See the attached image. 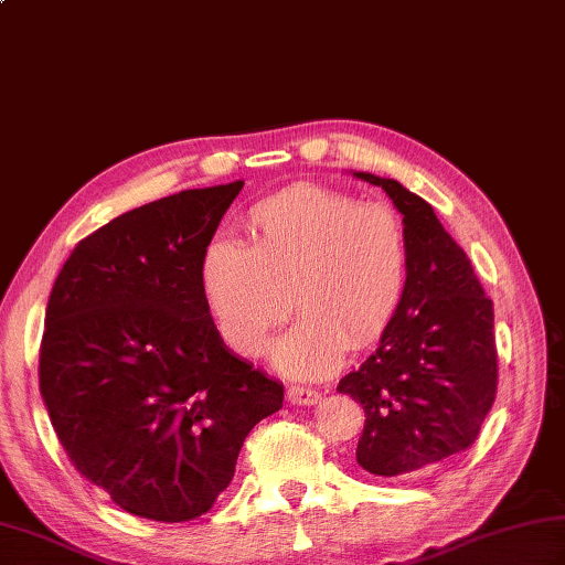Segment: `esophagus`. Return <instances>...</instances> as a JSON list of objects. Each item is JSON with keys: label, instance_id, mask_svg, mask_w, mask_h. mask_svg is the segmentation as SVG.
Returning <instances> with one entry per match:
<instances>
[{"label": "esophagus", "instance_id": "esophagus-1", "mask_svg": "<svg viewBox=\"0 0 565 565\" xmlns=\"http://www.w3.org/2000/svg\"><path fill=\"white\" fill-rule=\"evenodd\" d=\"M286 398H289L294 405H316L320 401V393L306 386H291L286 391Z\"/></svg>", "mask_w": 565, "mask_h": 565}]
</instances>
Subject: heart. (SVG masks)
I'll list each match as a JSON object with an SVG mask.
<instances>
[{
  "instance_id": "obj_1",
  "label": "heart",
  "mask_w": 565,
  "mask_h": 565,
  "mask_svg": "<svg viewBox=\"0 0 565 565\" xmlns=\"http://www.w3.org/2000/svg\"><path fill=\"white\" fill-rule=\"evenodd\" d=\"M249 239L218 235L199 259V291L218 340L262 354L290 296L298 318L271 347L294 376H322L347 350L376 344L401 313L411 245L401 215L322 186H294L257 203Z\"/></svg>"
}]
</instances>
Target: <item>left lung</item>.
Returning a JSON list of instances; mask_svg holds the SVG:
<instances>
[{
  "label": "left lung",
  "mask_w": 565,
  "mask_h": 565,
  "mask_svg": "<svg viewBox=\"0 0 565 565\" xmlns=\"http://www.w3.org/2000/svg\"><path fill=\"white\" fill-rule=\"evenodd\" d=\"M352 174L386 191L403 215L411 279L376 352L338 391L366 413L356 463L403 476L468 449L481 431L498 386L493 303L425 199L395 179Z\"/></svg>",
  "instance_id": "8db88e82"
}]
</instances>
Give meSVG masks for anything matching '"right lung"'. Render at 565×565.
<instances>
[{
    "label": "right lung",
    "mask_w": 565,
    "mask_h": 565,
    "mask_svg": "<svg viewBox=\"0 0 565 565\" xmlns=\"http://www.w3.org/2000/svg\"><path fill=\"white\" fill-rule=\"evenodd\" d=\"M245 182L189 189L84 237L45 308L41 395L77 471L158 522L209 512L284 386L218 340L199 259Z\"/></svg>",
    "instance_id": "right-lung-1"
}]
</instances>
